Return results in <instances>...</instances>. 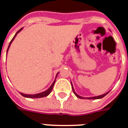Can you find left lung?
Instances as JSON below:
<instances>
[{
  "label": "left lung",
  "instance_id": "8db88e82",
  "mask_svg": "<svg viewBox=\"0 0 128 128\" xmlns=\"http://www.w3.org/2000/svg\"><path fill=\"white\" fill-rule=\"evenodd\" d=\"M71 84H72V90H73L74 94H75L77 98H80V99H88V100H98V99H101V98H104V97L105 96H106V95H107V94H108L109 92H110V91H109L108 92H107V93L103 94V95H101V96H94V97H90V98H83V97H82V96H80L79 95H78V94H76V93L75 92V91H74V89L72 83L71 82Z\"/></svg>",
  "mask_w": 128,
  "mask_h": 128
}]
</instances>
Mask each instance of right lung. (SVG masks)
I'll return each mask as SVG.
<instances>
[{"instance_id": "add662e5", "label": "right lung", "mask_w": 128, "mask_h": 128, "mask_svg": "<svg viewBox=\"0 0 128 128\" xmlns=\"http://www.w3.org/2000/svg\"><path fill=\"white\" fill-rule=\"evenodd\" d=\"M22 28H20V29L18 31V32L16 33V34L14 35V37H13V39L12 40V41L10 42V43H9V46H8V48H7V51H6V54H7V52H8V50L9 49V47H10V46H11V44H12V42L14 41V40L15 39V37H16L17 34L18 33V32H20L21 30H22ZM58 74V72L57 74H56V78H55V80L53 82V83L52 84V85L50 86L49 88H48L46 91H44V92H42V93H40V94H33V95H30V94H22V93H20V94H21L22 96H24V97H25V98H44V97H46V96H48L49 94H50V92L52 91V90L53 88V86H54V84L55 83V81H56V77H57V75Z\"/></svg>"}]
</instances>
